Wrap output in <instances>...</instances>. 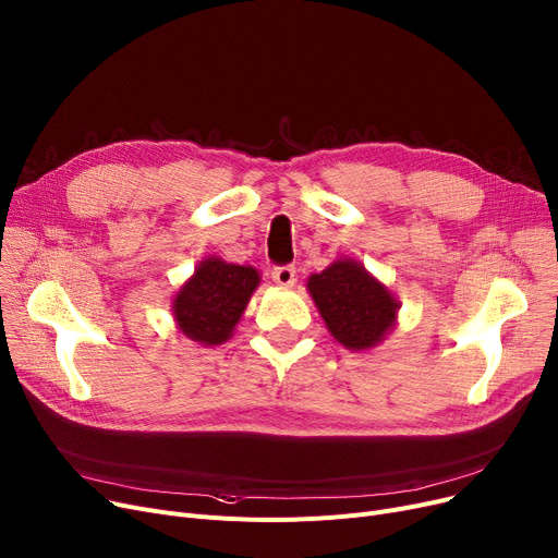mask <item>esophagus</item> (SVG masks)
Returning a JSON list of instances; mask_svg holds the SVG:
<instances>
[{
  "label": "esophagus",
  "mask_w": 558,
  "mask_h": 558,
  "mask_svg": "<svg viewBox=\"0 0 558 558\" xmlns=\"http://www.w3.org/2000/svg\"><path fill=\"white\" fill-rule=\"evenodd\" d=\"M271 278H274V282L280 284V287H294V282H296V269H294V267H276V269L271 271Z\"/></svg>",
  "instance_id": "1"
}]
</instances>
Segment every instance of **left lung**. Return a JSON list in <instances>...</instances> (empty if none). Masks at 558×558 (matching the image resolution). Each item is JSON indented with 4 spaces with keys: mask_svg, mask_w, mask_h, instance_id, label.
<instances>
[{
    "mask_svg": "<svg viewBox=\"0 0 558 558\" xmlns=\"http://www.w3.org/2000/svg\"><path fill=\"white\" fill-rule=\"evenodd\" d=\"M307 291L330 335L348 350H368L396 326L400 303L355 259H337L312 274Z\"/></svg>",
    "mask_w": 558,
    "mask_h": 558,
    "instance_id": "1",
    "label": "left lung"
}]
</instances>
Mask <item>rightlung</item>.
I'll return each instance as SVG.
<instances>
[{"instance_id":"1","label":"right lung","mask_w":558,"mask_h":558,"mask_svg":"<svg viewBox=\"0 0 558 558\" xmlns=\"http://www.w3.org/2000/svg\"><path fill=\"white\" fill-rule=\"evenodd\" d=\"M257 284L259 274L253 267L205 257L173 296L175 324L187 339L219 345L232 337Z\"/></svg>"}]
</instances>
